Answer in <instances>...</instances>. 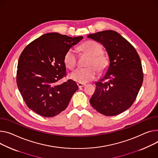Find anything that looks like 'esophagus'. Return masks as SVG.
<instances>
[{"mask_svg": "<svg viewBox=\"0 0 158 158\" xmlns=\"http://www.w3.org/2000/svg\"><path fill=\"white\" fill-rule=\"evenodd\" d=\"M77 86H78V87H79V88L86 86V85H85V84H82V83H79V82H78V83L77 84Z\"/></svg>", "mask_w": 158, "mask_h": 158, "instance_id": "obj_1", "label": "esophagus"}]
</instances>
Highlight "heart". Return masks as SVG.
Masks as SVG:
<instances>
[{"label":"heart","instance_id":"obj_1","mask_svg":"<svg viewBox=\"0 0 158 158\" xmlns=\"http://www.w3.org/2000/svg\"><path fill=\"white\" fill-rule=\"evenodd\" d=\"M81 49L91 55V58L88 63V67L79 68L72 72L70 77L79 83H87L96 77L97 72H103L106 70L109 64V58L102 53L103 47L101 44L93 40L84 43L81 46ZM77 55L76 51L69 49L64 56V64L69 69H73L77 65Z\"/></svg>","mask_w":158,"mask_h":158}]
</instances>
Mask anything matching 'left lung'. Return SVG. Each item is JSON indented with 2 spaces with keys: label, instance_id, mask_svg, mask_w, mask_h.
I'll use <instances>...</instances> for the list:
<instances>
[{
  "label": "left lung",
  "instance_id": "left-lung-1",
  "mask_svg": "<svg viewBox=\"0 0 158 158\" xmlns=\"http://www.w3.org/2000/svg\"><path fill=\"white\" fill-rule=\"evenodd\" d=\"M88 37L104 46L110 60L106 75L95 84L90 103L107 116L121 114L132 106L142 86L143 74L140 56L129 42L114 30L98 31Z\"/></svg>",
  "mask_w": 158,
  "mask_h": 158
}]
</instances>
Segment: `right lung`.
<instances>
[{
    "instance_id": "obj_1",
    "label": "right lung",
    "mask_w": 158,
    "mask_h": 158,
    "mask_svg": "<svg viewBox=\"0 0 158 158\" xmlns=\"http://www.w3.org/2000/svg\"><path fill=\"white\" fill-rule=\"evenodd\" d=\"M58 33L41 35L20 55L16 73L18 89L27 107L43 117H54L64 110L78 86L67 76L64 56L82 39Z\"/></svg>"
}]
</instances>
